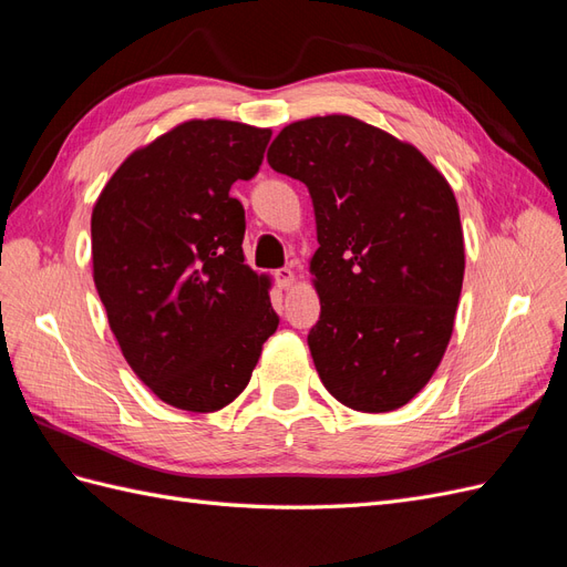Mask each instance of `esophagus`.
<instances>
[{"label":"esophagus","mask_w":567,"mask_h":567,"mask_svg":"<svg viewBox=\"0 0 567 567\" xmlns=\"http://www.w3.org/2000/svg\"><path fill=\"white\" fill-rule=\"evenodd\" d=\"M277 284H279L281 288H288V286H293V284H296V271H293V269H290V267L277 269Z\"/></svg>","instance_id":"34e87169"}]
</instances>
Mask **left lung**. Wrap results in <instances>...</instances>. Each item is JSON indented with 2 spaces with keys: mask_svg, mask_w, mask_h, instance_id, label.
Wrapping results in <instances>:
<instances>
[{
  "mask_svg": "<svg viewBox=\"0 0 567 567\" xmlns=\"http://www.w3.org/2000/svg\"><path fill=\"white\" fill-rule=\"evenodd\" d=\"M267 163L312 196L321 317L307 346L323 388L364 414L404 406L454 331L466 252L450 182L414 144L352 115L286 125Z\"/></svg>",
  "mask_w": 567,
  "mask_h": 567,
  "instance_id": "left-lung-1",
  "label": "left lung"
}]
</instances>
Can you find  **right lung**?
Segmentation results:
<instances>
[{
	"mask_svg": "<svg viewBox=\"0 0 567 567\" xmlns=\"http://www.w3.org/2000/svg\"><path fill=\"white\" fill-rule=\"evenodd\" d=\"M269 136L186 120L130 153L94 203L92 265L109 326L169 406L208 414L234 402L279 326L271 279L246 265V210L229 196L260 169Z\"/></svg>",
	"mask_w": 567,
	"mask_h": 567,
	"instance_id": "add662e5",
	"label": "right lung"
}]
</instances>
